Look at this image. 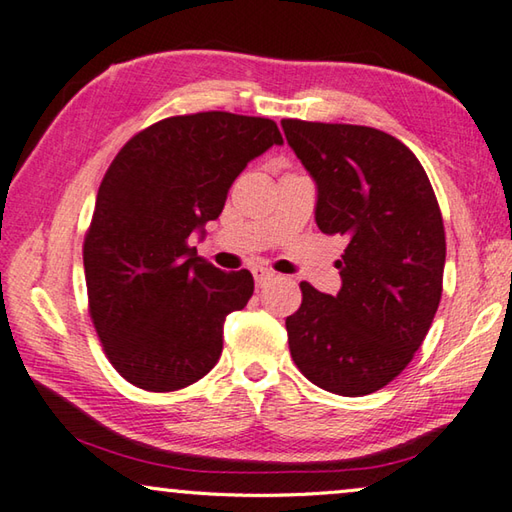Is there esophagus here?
Listing matches in <instances>:
<instances>
[{"mask_svg": "<svg viewBox=\"0 0 512 512\" xmlns=\"http://www.w3.org/2000/svg\"><path fill=\"white\" fill-rule=\"evenodd\" d=\"M253 277H255V284L257 286H264L268 280H273L275 273L268 271V268H264V266H255L253 268Z\"/></svg>", "mask_w": 512, "mask_h": 512, "instance_id": "esophagus-1", "label": "esophagus"}]
</instances>
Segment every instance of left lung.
Listing matches in <instances>:
<instances>
[{
	"instance_id": "8db88e82",
	"label": "left lung",
	"mask_w": 512,
	"mask_h": 512,
	"mask_svg": "<svg viewBox=\"0 0 512 512\" xmlns=\"http://www.w3.org/2000/svg\"><path fill=\"white\" fill-rule=\"evenodd\" d=\"M315 181V224L347 237L336 295L302 282L286 318L297 369L327 392L365 396L410 365L441 302L445 232L430 179L374 127L282 120Z\"/></svg>"
}]
</instances>
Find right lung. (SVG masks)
Listing matches in <instances>:
<instances>
[{
  "label": "right lung",
  "mask_w": 512,
  "mask_h": 512,
  "mask_svg": "<svg viewBox=\"0 0 512 512\" xmlns=\"http://www.w3.org/2000/svg\"><path fill=\"white\" fill-rule=\"evenodd\" d=\"M268 118L203 111L143 129L109 165L85 239L89 313L111 365L147 392H174L217 365L224 322L253 275L219 271L188 246L230 185L273 145Z\"/></svg>",
  "instance_id": "obj_1"
}]
</instances>
